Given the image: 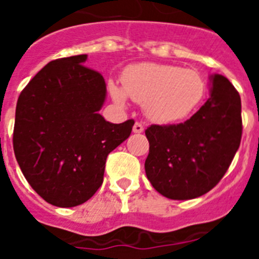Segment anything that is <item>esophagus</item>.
<instances>
[{
  "instance_id": "1",
  "label": "esophagus",
  "mask_w": 259,
  "mask_h": 259,
  "mask_svg": "<svg viewBox=\"0 0 259 259\" xmlns=\"http://www.w3.org/2000/svg\"><path fill=\"white\" fill-rule=\"evenodd\" d=\"M134 132L135 134H141V132H144V125L141 123L136 122L134 124Z\"/></svg>"
}]
</instances>
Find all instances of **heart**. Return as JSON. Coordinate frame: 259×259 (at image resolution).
Returning <instances> with one entry per match:
<instances>
[{"instance_id": "b5f03b06", "label": "heart", "mask_w": 259, "mask_h": 259, "mask_svg": "<svg viewBox=\"0 0 259 259\" xmlns=\"http://www.w3.org/2000/svg\"><path fill=\"white\" fill-rule=\"evenodd\" d=\"M122 85L110 81L113 100L124 104L125 98L144 104L146 116L157 123L176 122L188 115L201 101L205 84L197 71L161 63L128 66Z\"/></svg>"}]
</instances>
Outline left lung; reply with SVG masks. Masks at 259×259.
Segmentation results:
<instances>
[{"instance_id":"obj_1","label":"left lung","mask_w":259,"mask_h":259,"mask_svg":"<svg viewBox=\"0 0 259 259\" xmlns=\"http://www.w3.org/2000/svg\"><path fill=\"white\" fill-rule=\"evenodd\" d=\"M241 134L239 92L227 77L214 75L209 100L188 120L146 128V176L155 191L167 198L200 197L227 172Z\"/></svg>"}]
</instances>
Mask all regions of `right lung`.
I'll use <instances>...</instances> for the list:
<instances>
[{
	"label": "right lung",
	"instance_id": "right-lung-1",
	"mask_svg": "<svg viewBox=\"0 0 259 259\" xmlns=\"http://www.w3.org/2000/svg\"><path fill=\"white\" fill-rule=\"evenodd\" d=\"M87 54L49 62L18 98L13 145L23 175L58 207L81 205L102 185L110 152L131 135L134 119L114 124L98 111L106 98Z\"/></svg>",
	"mask_w": 259,
	"mask_h": 259
}]
</instances>
